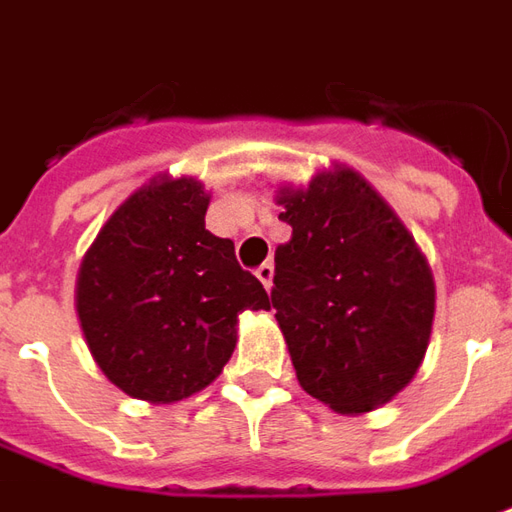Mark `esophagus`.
Listing matches in <instances>:
<instances>
[{
  "label": "esophagus",
  "mask_w": 512,
  "mask_h": 512,
  "mask_svg": "<svg viewBox=\"0 0 512 512\" xmlns=\"http://www.w3.org/2000/svg\"><path fill=\"white\" fill-rule=\"evenodd\" d=\"M255 274H257V280L263 282V285H266V291H268V288H271V280H274V266H271V263H263V266L257 268Z\"/></svg>",
  "instance_id": "34e87169"
}]
</instances>
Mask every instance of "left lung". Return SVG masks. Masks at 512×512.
Listing matches in <instances>:
<instances>
[{
  "label": "left lung",
  "instance_id": "8db88e82",
  "mask_svg": "<svg viewBox=\"0 0 512 512\" xmlns=\"http://www.w3.org/2000/svg\"><path fill=\"white\" fill-rule=\"evenodd\" d=\"M291 241L274 252L271 307L299 385L338 413L391 402L430 343L435 282L413 235L360 174L282 188Z\"/></svg>",
  "mask_w": 512,
  "mask_h": 512
}]
</instances>
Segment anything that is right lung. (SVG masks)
Masks as SVG:
<instances>
[{
    "instance_id": "add662e5",
    "label": "right lung",
    "mask_w": 512,
    "mask_h": 512,
    "mask_svg": "<svg viewBox=\"0 0 512 512\" xmlns=\"http://www.w3.org/2000/svg\"><path fill=\"white\" fill-rule=\"evenodd\" d=\"M202 182L155 180L110 216L82 257L77 316L91 355L121 391L180 402L221 374L244 310L268 293L205 230Z\"/></svg>"
}]
</instances>
